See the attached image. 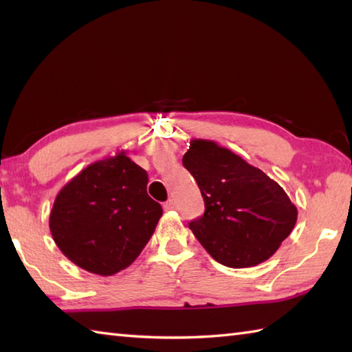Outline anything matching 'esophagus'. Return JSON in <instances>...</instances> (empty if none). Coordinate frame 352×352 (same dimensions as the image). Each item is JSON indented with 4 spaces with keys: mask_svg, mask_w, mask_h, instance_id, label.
<instances>
[{
    "mask_svg": "<svg viewBox=\"0 0 352 352\" xmlns=\"http://www.w3.org/2000/svg\"><path fill=\"white\" fill-rule=\"evenodd\" d=\"M163 208H164V210H166V212L174 210V208H175V201H174V199H168L166 203L163 204Z\"/></svg>",
    "mask_w": 352,
    "mask_h": 352,
    "instance_id": "34e87169",
    "label": "esophagus"
}]
</instances>
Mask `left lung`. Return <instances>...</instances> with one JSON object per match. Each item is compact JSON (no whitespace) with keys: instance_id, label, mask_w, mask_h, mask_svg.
Returning a JSON list of instances; mask_svg holds the SVG:
<instances>
[{"instance_id":"left-lung-1","label":"left lung","mask_w":352,"mask_h":352,"mask_svg":"<svg viewBox=\"0 0 352 352\" xmlns=\"http://www.w3.org/2000/svg\"><path fill=\"white\" fill-rule=\"evenodd\" d=\"M183 164L204 198L206 212L189 228L206 251L234 269L272 257L298 218L281 186L213 140L192 139Z\"/></svg>"}]
</instances>
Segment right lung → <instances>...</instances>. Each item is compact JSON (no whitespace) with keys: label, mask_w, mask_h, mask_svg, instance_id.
Segmentation results:
<instances>
[{"label":"right lung","mask_w":352,"mask_h":352,"mask_svg":"<svg viewBox=\"0 0 352 352\" xmlns=\"http://www.w3.org/2000/svg\"><path fill=\"white\" fill-rule=\"evenodd\" d=\"M148 174L125 151L89 164L57 193L52 239L81 269L109 276L129 267L151 239L162 206L146 193Z\"/></svg>","instance_id":"obj_1"}]
</instances>
